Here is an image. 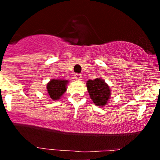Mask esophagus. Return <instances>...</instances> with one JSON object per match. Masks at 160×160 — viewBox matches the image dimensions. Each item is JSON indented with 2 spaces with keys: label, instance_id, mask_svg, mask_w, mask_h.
I'll use <instances>...</instances> for the list:
<instances>
[{
  "label": "esophagus",
  "instance_id": "esophagus-1",
  "mask_svg": "<svg viewBox=\"0 0 160 160\" xmlns=\"http://www.w3.org/2000/svg\"><path fill=\"white\" fill-rule=\"evenodd\" d=\"M74 78L77 79V80H80L82 78V75L80 74H75Z\"/></svg>",
  "mask_w": 160,
  "mask_h": 160
}]
</instances>
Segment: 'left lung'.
Here are the masks:
<instances>
[{
    "instance_id": "8db88e82",
    "label": "left lung",
    "mask_w": 160,
    "mask_h": 160,
    "mask_svg": "<svg viewBox=\"0 0 160 160\" xmlns=\"http://www.w3.org/2000/svg\"><path fill=\"white\" fill-rule=\"evenodd\" d=\"M87 90L89 96L95 104L98 106H104L108 103L111 95V89L108 84L102 79L88 80L86 82Z\"/></svg>"
}]
</instances>
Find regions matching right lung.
<instances>
[{"label":"right lung","instance_id":"add662e5","mask_svg":"<svg viewBox=\"0 0 160 160\" xmlns=\"http://www.w3.org/2000/svg\"><path fill=\"white\" fill-rule=\"evenodd\" d=\"M68 81L67 80H50V82L47 83V92H48L49 97L52 100H58L60 98L66 91V84Z\"/></svg>","mask_w":160,"mask_h":160}]
</instances>
